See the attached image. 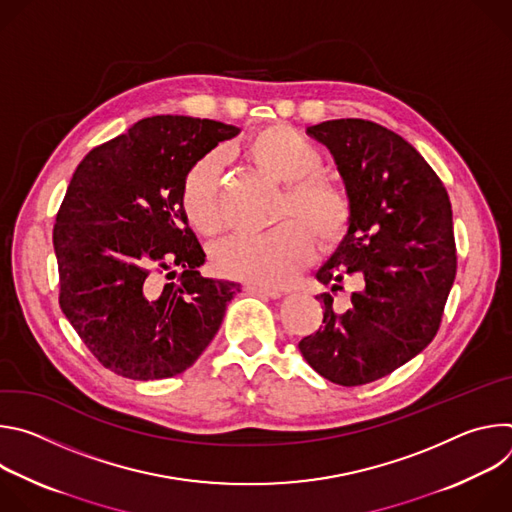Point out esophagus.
<instances>
[{
  "instance_id": "obj_1",
  "label": "esophagus",
  "mask_w": 512,
  "mask_h": 512,
  "mask_svg": "<svg viewBox=\"0 0 512 512\" xmlns=\"http://www.w3.org/2000/svg\"><path fill=\"white\" fill-rule=\"evenodd\" d=\"M245 289L249 291V294H255V296H263V298H271V300H277L283 296L281 289H275V287H263V285H255V283H247Z\"/></svg>"
}]
</instances>
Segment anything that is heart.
Here are the masks:
<instances>
[{
	"instance_id": "obj_1",
	"label": "heart",
	"mask_w": 512,
	"mask_h": 512,
	"mask_svg": "<svg viewBox=\"0 0 512 512\" xmlns=\"http://www.w3.org/2000/svg\"><path fill=\"white\" fill-rule=\"evenodd\" d=\"M245 156L261 172L285 184L275 210V221L283 223L261 235L223 241L216 245L212 263L227 277L255 285H285L314 255L310 233L324 247L342 239L350 225L352 204L342 186L316 174L322 168V154L294 127L259 129L247 139ZM216 172L214 158L196 162L180 192L186 221L206 237L223 229Z\"/></svg>"
}]
</instances>
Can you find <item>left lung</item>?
<instances>
[{"label": "left lung", "instance_id": "obj_1", "mask_svg": "<svg viewBox=\"0 0 512 512\" xmlns=\"http://www.w3.org/2000/svg\"><path fill=\"white\" fill-rule=\"evenodd\" d=\"M330 150L352 204L348 231L318 269L332 294L358 287L334 312L330 294L316 334L300 352L324 379L358 387L391 375L437 334L456 279L452 204L446 186L395 131L364 119L308 127Z\"/></svg>", "mask_w": 512, "mask_h": 512}]
</instances>
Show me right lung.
I'll return each instance as SVG.
<instances>
[{
    "mask_svg": "<svg viewBox=\"0 0 512 512\" xmlns=\"http://www.w3.org/2000/svg\"><path fill=\"white\" fill-rule=\"evenodd\" d=\"M241 129L156 115L97 145L72 174L52 233L60 308L105 369L168 379L196 362L241 285L202 277L180 204L188 170ZM178 282L160 286L157 275Z\"/></svg>",
    "mask_w": 512,
    "mask_h": 512,
    "instance_id": "right-lung-1",
    "label": "right lung"
}]
</instances>
